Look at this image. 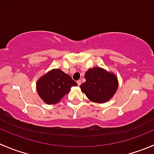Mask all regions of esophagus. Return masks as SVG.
I'll return each instance as SVG.
<instances>
[{
    "label": "esophagus",
    "mask_w": 154,
    "mask_h": 154,
    "mask_svg": "<svg viewBox=\"0 0 154 154\" xmlns=\"http://www.w3.org/2000/svg\"><path fill=\"white\" fill-rule=\"evenodd\" d=\"M77 85H78V86H80V84H81V80H77Z\"/></svg>",
    "instance_id": "obj_1"
}]
</instances>
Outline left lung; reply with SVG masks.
Instances as JSON below:
<instances>
[{"label": "left lung", "instance_id": "obj_1", "mask_svg": "<svg viewBox=\"0 0 154 154\" xmlns=\"http://www.w3.org/2000/svg\"><path fill=\"white\" fill-rule=\"evenodd\" d=\"M84 77L86 82L80 85L81 91L93 102L109 101L118 88L117 77L98 67L88 70Z\"/></svg>", "mask_w": 154, "mask_h": 154}]
</instances>
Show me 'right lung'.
<instances>
[{"label": "right lung", "mask_w": 154, "mask_h": 154, "mask_svg": "<svg viewBox=\"0 0 154 154\" xmlns=\"http://www.w3.org/2000/svg\"><path fill=\"white\" fill-rule=\"evenodd\" d=\"M76 86L77 83L68 74L60 69H53L38 80L37 91L44 102L54 104L70 92L71 86Z\"/></svg>", "instance_id": "obj_1"}]
</instances>
